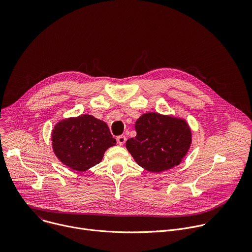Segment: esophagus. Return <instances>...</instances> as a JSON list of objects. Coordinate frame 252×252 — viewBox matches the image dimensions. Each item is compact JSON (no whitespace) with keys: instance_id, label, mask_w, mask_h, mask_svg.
<instances>
[{"instance_id":"obj_1","label":"esophagus","mask_w":252,"mask_h":252,"mask_svg":"<svg viewBox=\"0 0 252 252\" xmlns=\"http://www.w3.org/2000/svg\"><path fill=\"white\" fill-rule=\"evenodd\" d=\"M117 142L119 143V145H124V143L126 142V137L124 135H120L117 137Z\"/></svg>"}]
</instances>
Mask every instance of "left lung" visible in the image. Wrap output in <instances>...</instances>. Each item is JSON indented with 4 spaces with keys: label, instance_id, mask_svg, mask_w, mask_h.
Returning <instances> with one entry per match:
<instances>
[{
    "label": "left lung",
    "instance_id": "8db88e82",
    "mask_svg": "<svg viewBox=\"0 0 252 252\" xmlns=\"http://www.w3.org/2000/svg\"><path fill=\"white\" fill-rule=\"evenodd\" d=\"M137 135L126 142V148L147 171L160 173L179 165L186 156L192 133L183 118L157 112L142 114L135 123Z\"/></svg>",
    "mask_w": 252,
    "mask_h": 252
}]
</instances>
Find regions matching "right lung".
<instances>
[{
	"label": "right lung",
	"mask_w": 252,
	"mask_h": 252,
	"mask_svg": "<svg viewBox=\"0 0 252 252\" xmlns=\"http://www.w3.org/2000/svg\"><path fill=\"white\" fill-rule=\"evenodd\" d=\"M53 152L70 169L84 172L103 159L116 145L108 125L89 114L60 120L52 130Z\"/></svg>",
	"instance_id": "1"
}]
</instances>
